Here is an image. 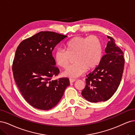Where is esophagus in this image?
<instances>
[{
    "instance_id": "esophagus-1",
    "label": "esophagus",
    "mask_w": 135,
    "mask_h": 135,
    "mask_svg": "<svg viewBox=\"0 0 135 135\" xmlns=\"http://www.w3.org/2000/svg\"><path fill=\"white\" fill-rule=\"evenodd\" d=\"M76 81V79H69V82H70V83H73V82H75Z\"/></svg>"
}]
</instances>
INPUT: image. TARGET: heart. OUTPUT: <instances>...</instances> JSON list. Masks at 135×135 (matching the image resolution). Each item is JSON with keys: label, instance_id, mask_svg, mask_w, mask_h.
<instances>
[{"label": "heart", "instance_id": "b5f03b06", "mask_svg": "<svg viewBox=\"0 0 135 135\" xmlns=\"http://www.w3.org/2000/svg\"><path fill=\"white\" fill-rule=\"evenodd\" d=\"M66 50L58 48L54 54L57 66L66 68L74 56L75 63L68 66L63 72L64 76L76 78L86 71L96 67L102 59L103 46L100 39L95 35L76 36L70 39L66 45Z\"/></svg>", "mask_w": 135, "mask_h": 135}]
</instances>
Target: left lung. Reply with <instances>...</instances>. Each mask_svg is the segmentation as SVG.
<instances>
[{
    "mask_svg": "<svg viewBox=\"0 0 135 135\" xmlns=\"http://www.w3.org/2000/svg\"><path fill=\"white\" fill-rule=\"evenodd\" d=\"M105 49L106 54L98 66L87 75L82 95L91 103L105 102L115 93L122 77L124 66L123 53L110 36Z\"/></svg>",
    "mask_w": 135,
    "mask_h": 135,
    "instance_id": "obj_1",
    "label": "left lung"
}]
</instances>
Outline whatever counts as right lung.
I'll return each mask as SVG.
<instances>
[{
  "mask_svg": "<svg viewBox=\"0 0 135 135\" xmlns=\"http://www.w3.org/2000/svg\"><path fill=\"white\" fill-rule=\"evenodd\" d=\"M67 37L41 31L23 40L16 51L12 65L14 79L24 99L38 109L55 107L69 85L67 77L52 80L59 73L52 51Z\"/></svg>",
  "mask_w": 135,
  "mask_h": 135,
  "instance_id": "1",
  "label": "right lung"
}]
</instances>
